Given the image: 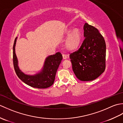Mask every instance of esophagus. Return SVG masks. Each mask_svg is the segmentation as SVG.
<instances>
[{
  "mask_svg": "<svg viewBox=\"0 0 123 123\" xmlns=\"http://www.w3.org/2000/svg\"><path fill=\"white\" fill-rule=\"evenodd\" d=\"M62 56H63V59H67V58H68V57H67V55H66V54H62Z\"/></svg>",
  "mask_w": 123,
  "mask_h": 123,
  "instance_id": "esophagus-1",
  "label": "esophagus"
}]
</instances>
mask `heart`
Returning a JSON list of instances; mask_svg holds the SVG:
<instances>
[{
    "mask_svg": "<svg viewBox=\"0 0 123 123\" xmlns=\"http://www.w3.org/2000/svg\"><path fill=\"white\" fill-rule=\"evenodd\" d=\"M66 35L68 36L66 41V46L68 49H74L80 45L81 41V34L78 30H69L67 32Z\"/></svg>",
    "mask_w": 123,
    "mask_h": 123,
    "instance_id": "b5f03b06",
    "label": "heart"
}]
</instances>
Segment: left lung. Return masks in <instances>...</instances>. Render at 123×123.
Wrapping results in <instances>:
<instances>
[{
	"instance_id": "8db88e82",
	"label": "left lung",
	"mask_w": 123,
	"mask_h": 123,
	"mask_svg": "<svg viewBox=\"0 0 123 123\" xmlns=\"http://www.w3.org/2000/svg\"><path fill=\"white\" fill-rule=\"evenodd\" d=\"M84 41L77 51L70 54L72 70L83 81L96 79L106 67V46L103 36L92 26L85 23Z\"/></svg>"
}]
</instances>
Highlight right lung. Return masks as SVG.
<instances>
[{"label":"right lung","instance_id":"1","mask_svg":"<svg viewBox=\"0 0 123 123\" xmlns=\"http://www.w3.org/2000/svg\"><path fill=\"white\" fill-rule=\"evenodd\" d=\"M17 37L13 45V63L18 77L26 84L33 88H47L53 84L56 73L62 60L60 52L48 56L44 62L41 71L34 75H27L20 70L18 66V60L15 53V45Z\"/></svg>","mask_w":123,"mask_h":123}]
</instances>
